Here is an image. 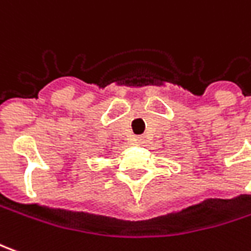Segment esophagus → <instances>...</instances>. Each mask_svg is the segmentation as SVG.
<instances>
[{
	"label": "esophagus",
	"instance_id": "obj_1",
	"mask_svg": "<svg viewBox=\"0 0 251 251\" xmlns=\"http://www.w3.org/2000/svg\"><path fill=\"white\" fill-rule=\"evenodd\" d=\"M136 144H137V146L144 144V139H143V137H137V139H136Z\"/></svg>",
	"mask_w": 251,
	"mask_h": 251
}]
</instances>
